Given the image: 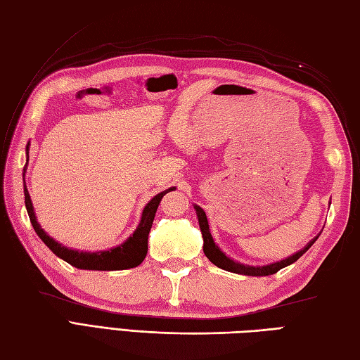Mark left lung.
<instances>
[{
    "label": "left lung",
    "instance_id": "left-lung-1",
    "mask_svg": "<svg viewBox=\"0 0 360 360\" xmlns=\"http://www.w3.org/2000/svg\"><path fill=\"white\" fill-rule=\"evenodd\" d=\"M196 209V215H198V221H200V227H201V232H202V238H204V254L205 257H207L210 262L221 267V269L224 271H229V272H235V274H241V275H252V277H263V275H272L275 272H278L280 269H283V267H286L289 264H292L294 262H297L298 258H300L304 252H307L312 244L316 243V240L319 238V236H316L314 240L308 243L307 248H303L302 250H298L297 254H294L292 257H288L285 259H281V262H277V263H272V264H267V266H244V264H240V263H235L233 259L227 258L223 252H221L218 249V246H215V243H213V238L210 235V231H209V223H207V217H205V212L198 207V205H195Z\"/></svg>",
    "mask_w": 360,
    "mask_h": 360
}]
</instances>
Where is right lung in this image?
Masks as SVG:
<instances>
[{"instance_id":"1","label":"right lung","mask_w":360,"mask_h":360,"mask_svg":"<svg viewBox=\"0 0 360 360\" xmlns=\"http://www.w3.org/2000/svg\"><path fill=\"white\" fill-rule=\"evenodd\" d=\"M170 190H174V187L165 190V192H160L159 195L153 198L147 205H145V209L142 212L141 224L137 226L133 236H129L124 244H120L117 248H114L111 250H105V252H96V254L68 249L62 246V244H58L56 240H52L49 235H46V232L40 227V224L37 223L32 202H30V196L26 186H25V202H26L30 223L34 226V231L43 240L46 246H48L57 257L63 258L66 263L72 264L74 267H77V269L120 271V269H129V267L139 266L143 262V258L147 257L148 233L153 224V219H155L160 200H162V196L170 192Z\"/></svg>"}]
</instances>
